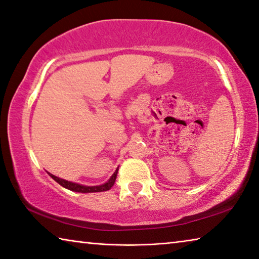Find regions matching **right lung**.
Masks as SVG:
<instances>
[{"instance_id":"add662e5","label":"right lung","mask_w":259,"mask_h":259,"mask_svg":"<svg viewBox=\"0 0 259 259\" xmlns=\"http://www.w3.org/2000/svg\"><path fill=\"white\" fill-rule=\"evenodd\" d=\"M117 173H118V168L114 171L111 178L105 182L103 185H99V186H84V185H80V184H75V182H71L64 179H61L56 176L52 175V173L48 172V175L53 178V179L58 182L62 187H64L69 190H72V192H77V193H99V192H105V190L111 189L112 186L114 185V181H116L117 178Z\"/></svg>"}]
</instances>
